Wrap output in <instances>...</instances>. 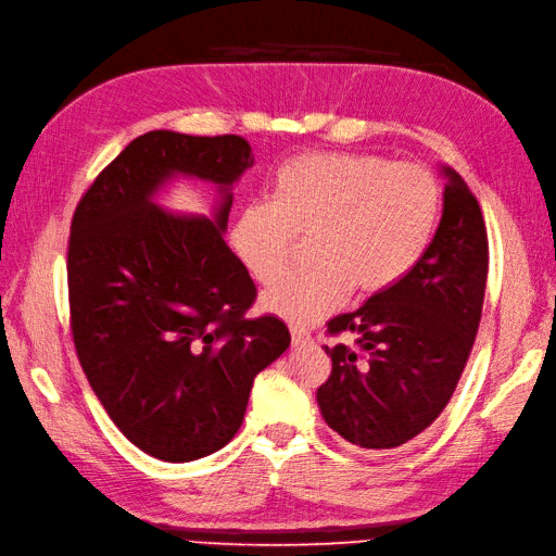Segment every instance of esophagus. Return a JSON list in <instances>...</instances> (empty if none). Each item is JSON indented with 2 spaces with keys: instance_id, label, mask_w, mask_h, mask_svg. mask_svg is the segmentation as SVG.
Masks as SVG:
<instances>
[{
  "instance_id": "esophagus-1",
  "label": "esophagus",
  "mask_w": 556,
  "mask_h": 556,
  "mask_svg": "<svg viewBox=\"0 0 556 556\" xmlns=\"http://www.w3.org/2000/svg\"><path fill=\"white\" fill-rule=\"evenodd\" d=\"M312 342V332L302 328H292V348H304V344Z\"/></svg>"
}]
</instances>
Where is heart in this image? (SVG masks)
Wrapping results in <instances>:
<instances>
[{"label": "heart", "mask_w": 556, "mask_h": 556, "mask_svg": "<svg viewBox=\"0 0 556 556\" xmlns=\"http://www.w3.org/2000/svg\"><path fill=\"white\" fill-rule=\"evenodd\" d=\"M440 208V182L424 166L368 152H314L280 166L270 202L238 208L228 242L247 274L266 282L286 264L294 236H309L312 264L262 292L266 312L309 326L350 290L371 298L409 276L435 236Z\"/></svg>", "instance_id": "b5f03b06"}]
</instances>
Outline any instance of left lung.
<instances>
[{"label": "left lung", "instance_id": "obj_1", "mask_svg": "<svg viewBox=\"0 0 556 556\" xmlns=\"http://www.w3.org/2000/svg\"><path fill=\"white\" fill-rule=\"evenodd\" d=\"M424 258L397 286L328 320L354 348H326L332 371L316 400L326 424L356 447L392 450L445 409L471 354L488 282V232L480 204L454 168Z\"/></svg>", "mask_w": 556, "mask_h": 556}]
</instances>
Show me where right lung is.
Instances as JSON below:
<instances>
[{
  "label": "right lung",
  "mask_w": 556,
  "mask_h": 556,
  "mask_svg": "<svg viewBox=\"0 0 556 556\" xmlns=\"http://www.w3.org/2000/svg\"><path fill=\"white\" fill-rule=\"evenodd\" d=\"M254 164L240 135L135 138L80 197L68 238L71 332L85 376L135 447L194 462L242 426L254 376L288 350L276 316L247 318L256 286L224 240L230 188ZM174 175L219 185L212 218L151 197Z\"/></svg>",
  "instance_id": "obj_1"
}]
</instances>
